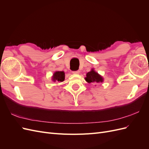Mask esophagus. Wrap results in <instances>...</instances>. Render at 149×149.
Returning <instances> with one entry per match:
<instances>
[{
	"label": "esophagus",
	"mask_w": 149,
	"mask_h": 149,
	"mask_svg": "<svg viewBox=\"0 0 149 149\" xmlns=\"http://www.w3.org/2000/svg\"><path fill=\"white\" fill-rule=\"evenodd\" d=\"M79 72H80V71H78H78H73V74H78L79 73Z\"/></svg>",
	"instance_id": "esophagus-1"
}]
</instances>
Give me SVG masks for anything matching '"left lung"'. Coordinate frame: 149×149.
<instances>
[{
	"mask_svg": "<svg viewBox=\"0 0 149 149\" xmlns=\"http://www.w3.org/2000/svg\"><path fill=\"white\" fill-rule=\"evenodd\" d=\"M86 81L89 83H99L103 81V79L101 75L99 74L96 71L92 70L86 74V77L85 78Z\"/></svg>",
	"mask_w": 149,
	"mask_h": 149,
	"instance_id": "obj_1",
	"label": "left lung"
}]
</instances>
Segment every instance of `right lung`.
Here are the masks:
<instances>
[{
  "label": "right lung",
  "mask_w": 149,
  "mask_h": 149,
  "mask_svg": "<svg viewBox=\"0 0 149 149\" xmlns=\"http://www.w3.org/2000/svg\"><path fill=\"white\" fill-rule=\"evenodd\" d=\"M53 81H63L65 80V73L63 71H56L54 73L52 78Z\"/></svg>",
  "instance_id": "obj_1"
}]
</instances>
